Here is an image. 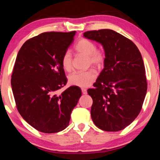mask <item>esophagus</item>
Masks as SVG:
<instances>
[{
	"mask_svg": "<svg viewBox=\"0 0 160 160\" xmlns=\"http://www.w3.org/2000/svg\"><path fill=\"white\" fill-rule=\"evenodd\" d=\"M82 92L83 95H87V90L86 89H82Z\"/></svg>",
	"mask_w": 160,
	"mask_h": 160,
	"instance_id": "1",
	"label": "esophagus"
}]
</instances>
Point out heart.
<instances>
[{"instance_id":"b5f03b06","label":"heart","mask_w":160,"mask_h":160,"mask_svg":"<svg viewBox=\"0 0 160 160\" xmlns=\"http://www.w3.org/2000/svg\"><path fill=\"white\" fill-rule=\"evenodd\" d=\"M77 53L87 57L88 64L96 68H100L105 60L104 53L96 49L95 43L87 38H82L75 46ZM63 69L70 71L72 68V56L70 52H65L62 58ZM97 77L93 70L83 72H76L68 76V82L71 85L79 87H87L95 82Z\"/></svg>"}]
</instances>
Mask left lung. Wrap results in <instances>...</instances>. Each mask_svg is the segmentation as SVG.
I'll list each match as a JSON object with an SVG mask.
<instances>
[{
    "label": "left lung",
    "mask_w": 160,
    "mask_h": 160,
    "mask_svg": "<svg viewBox=\"0 0 160 160\" xmlns=\"http://www.w3.org/2000/svg\"><path fill=\"white\" fill-rule=\"evenodd\" d=\"M84 36L102 46L104 68L87 90L92 98V119L100 130L117 132L139 114L147 91L143 58L136 45L114 30L87 31Z\"/></svg>",
    "instance_id": "1"
}]
</instances>
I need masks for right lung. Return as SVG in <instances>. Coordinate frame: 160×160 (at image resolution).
Wrapping results in <instances>:
<instances>
[{"instance_id": "obj_1", "label": "right lung", "mask_w": 160, "mask_h": 160, "mask_svg": "<svg viewBox=\"0 0 160 160\" xmlns=\"http://www.w3.org/2000/svg\"><path fill=\"white\" fill-rule=\"evenodd\" d=\"M75 34L43 32L26 41L17 54L11 80L17 110L40 132L54 133L66 128L82 96L76 86L58 95L67 83L62 58Z\"/></svg>"}]
</instances>
